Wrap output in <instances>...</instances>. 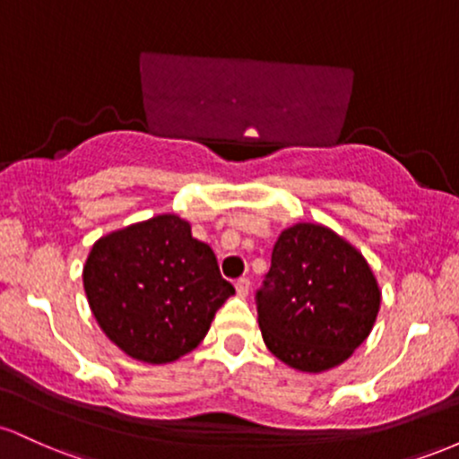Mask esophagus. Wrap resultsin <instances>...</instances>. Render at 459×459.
<instances>
[{"instance_id":"esophagus-1","label":"esophagus","mask_w":459,"mask_h":459,"mask_svg":"<svg viewBox=\"0 0 459 459\" xmlns=\"http://www.w3.org/2000/svg\"><path fill=\"white\" fill-rule=\"evenodd\" d=\"M235 289H237V296L246 298L247 293H250V281H247V278H239V281L235 282Z\"/></svg>"}]
</instances>
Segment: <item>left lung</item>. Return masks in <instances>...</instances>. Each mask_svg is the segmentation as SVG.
<instances>
[{
	"label": "left lung",
	"mask_w": 459,
	"mask_h": 459,
	"mask_svg": "<svg viewBox=\"0 0 459 459\" xmlns=\"http://www.w3.org/2000/svg\"><path fill=\"white\" fill-rule=\"evenodd\" d=\"M380 310V287L365 256L319 224L282 230L256 291L267 350L284 365L319 373L351 356Z\"/></svg>",
	"instance_id": "1"
}]
</instances>
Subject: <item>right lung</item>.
I'll use <instances>...</instances> for the list:
<instances>
[{
  "instance_id": "obj_1",
  "label": "right lung",
  "mask_w": 459,
  "mask_h": 459,
  "mask_svg": "<svg viewBox=\"0 0 459 459\" xmlns=\"http://www.w3.org/2000/svg\"><path fill=\"white\" fill-rule=\"evenodd\" d=\"M83 289L108 339L151 365L192 351L235 293L212 247L177 215L101 237L83 267Z\"/></svg>"
}]
</instances>
